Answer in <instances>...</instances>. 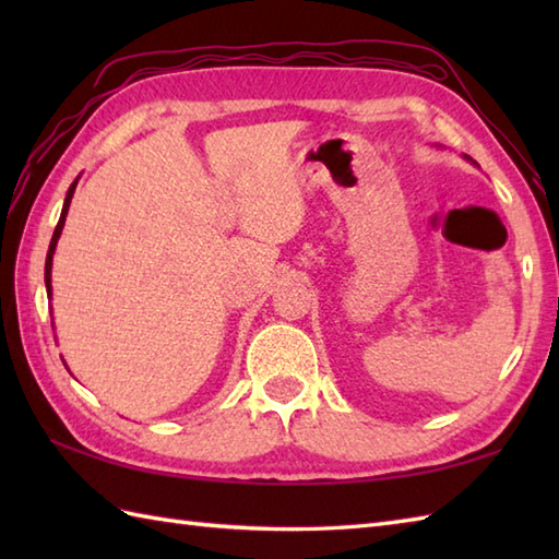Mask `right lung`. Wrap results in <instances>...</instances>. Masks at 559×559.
Returning a JSON list of instances; mask_svg holds the SVG:
<instances>
[{
    "instance_id": "add662e5",
    "label": "right lung",
    "mask_w": 559,
    "mask_h": 559,
    "mask_svg": "<svg viewBox=\"0 0 559 559\" xmlns=\"http://www.w3.org/2000/svg\"><path fill=\"white\" fill-rule=\"evenodd\" d=\"M76 185H79V177H76V180L71 182V187L67 189L64 206H62V216H59V223H57V228H55V233H52V240H50V249H47V259H45V288H47V298H52V257H55L59 235H62L67 213H69V204H71V197H74V192H76Z\"/></svg>"
}]
</instances>
